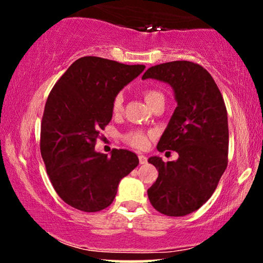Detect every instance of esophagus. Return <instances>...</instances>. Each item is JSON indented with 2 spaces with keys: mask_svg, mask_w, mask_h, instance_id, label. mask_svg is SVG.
Wrapping results in <instances>:
<instances>
[{
  "mask_svg": "<svg viewBox=\"0 0 263 263\" xmlns=\"http://www.w3.org/2000/svg\"><path fill=\"white\" fill-rule=\"evenodd\" d=\"M138 159H140L141 164H146L147 163V157L144 155H138Z\"/></svg>",
  "mask_w": 263,
  "mask_h": 263,
  "instance_id": "obj_1",
  "label": "esophagus"
}]
</instances>
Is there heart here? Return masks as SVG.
<instances>
[{"mask_svg":"<svg viewBox=\"0 0 263 263\" xmlns=\"http://www.w3.org/2000/svg\"><path fill=\"white\" fill-rule=\"evenodd\" d=\"M143 98L147 101L149 106H152L156 101L164 100V96L162 92L155 89H146L143 90ZM123 107V95L117 93L112 101V112L120 114ZM152 132H144L142 129H132L125 135V141L127 142L129 146L135 147L137 149H144L149 143V138L152 137Z\"/></svg>","mask_w":263,"mask_h":263,"instance_id":"1","label":"heart"}]
</instances>
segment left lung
I'll list each match as a JSON object with an SVG mask.
<instances>
[{
    "label": "left lung",
    "mask_w": 263,
    "mask_h": 263,
    "mask_svg": "<svg viewBox=\"0 0 263 263\" xmlns=\"http://www.w3.org/2000/svg\"><path fill=\"white\" fill-rule=\"evenodd\" d=\"M148 78L174 90L178 106L157 149L176 151L179 158L164 163L151 157L158 178L147 194L159 213L188 215L209 200L228 167V111L213 77L197 63L176 60L151 66L142 79Z\"/></svg>",
    "instance_id": "obj_1"
}]
</instances>
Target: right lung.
Segmentation results:
<instances>
[{"label": "right lung", "mask_w": 263, "mask_h": 263, "mask_svg": "<svg viewBox=\"0 0 263 263\" xmlns=\"http://www.w3.org/2000/svg\"><path fill=\"white\" fill-rule=\"evenodd\" d=\"M99 57L75 60L53 86L41 123V155L50 183L66 204L95 213L114 201L120 180L138 165L127 149L98 153L100 131L112 119V101L144 70Z\"/></svg>", "instance_id": "right-lung-1"}]
</instances>
